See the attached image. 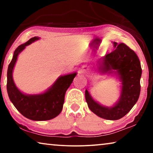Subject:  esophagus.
Returning a JSON list of instances; mask_svg holds the SVG:
<instances>
[{
	"label": "esophagus",
	"instance_id": "esophagus-1",
	"mask_svg": "<svg viewBox=\"0 0 153 153\" xmlns=\"http://www.w3.org/2000/svg\"><path fill=\"white\" fill-rule=\"evenodd\" d=\"M84 69H82V70L81 71H82V72H84Z\"/></svg>",
	"mask_w": 153,
	"mask_h": 153
}]
</instances>
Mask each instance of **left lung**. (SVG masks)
Segmentation results:
<instances>
[{
    "instance_id": "obj_1",
    "label": "left lung",
    "mask_w": 153,
    "mask_h": 153,
    "mask_svg": "<svg viewBox=\"0 0 153 153\" xmlns=\"http://www.w3.org/2000/svg\"><path fill=\"white\" fill-rule=\"evenodd\" d=\"M113 45L115 49L112 53L99 59L98 71L120 79L121 86L118 101L112 107H105L96 101L88 90L85 92L90 111L108 120H117L124 117L138 101L140 93L142 68L138 56L125 44L118 45L113 42Z\"/></svg>"
}]
</instances>
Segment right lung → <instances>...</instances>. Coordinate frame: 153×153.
<instances>
[{
    "mask_svg": "<svg viewBox=\"0 0 153 153\" xmlns=\"http://www.w3.org/2000/svg\"><path fill=\"white\" fill-rule=\"evenodd\" d=\"M39 39L40 38L37 36L30 38L15 51L7 70V89L10 100L22 115L31 120L46 121L56 117L61 112L65 92L77 73L74 72L59 76L47 90L40 94H27L21 92L13 78L15 65L18 55L24 50L25 46Z\"/></svg>",
    "mask_w": 153,
    "mask_h": 153,
    "instance_id": "obj_1",
    "label": "right lung"
}]
</instances>
